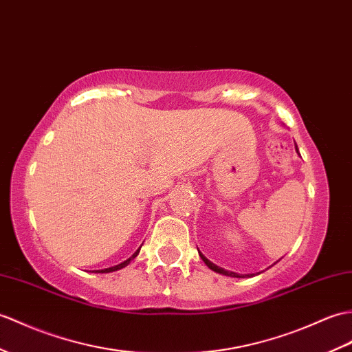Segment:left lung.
<instances>
[{
	"label": "left lung",
	"mask_w": 352,
	"mask_h": 352,
	"mask_svg": "<svg viewBox=\"0 0 352 352\" xmlns=\"http://www.w3.org/2000/svg\"><path fill=\"white\" fill-rule=\"evenodd\" d=\"M199 256L202 258V261L204 263L207 264V267L208 268H211L213 270V272H216V273H220V274H225V276H231V277H250V274H236V273H234V272H226V270H223V268H220V267H217V265H214L213 263H210V261L202 255V253H199ZM253 276V274H252Z\"/></svg>",
	"instance_id": "left-lung-1"
}]
</instances>
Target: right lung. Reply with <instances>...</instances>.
<instances>
[{
    "label": "right lung",
    "mask_w": 352,
    "mask_h": 352,
    "mask_svg": "<svg viewBox=\"0 0 352 352\" xmlns=\"http://www.w3.org/2000/svg\"><path fill=\"white\" fill-rule=\"evenodd\" d=\"M139 250H141V248H139L132 256H130L127 261H124V263H121V264H118V265H113V267H109V268H104V270H97V273H111V272H117V270H120V268H124L126 265H129L130 264V261H132L133 258H136L138 256V253H139Z\"/></svg>",
    "instance_id": "add662e5"
}]
</instances>
